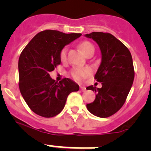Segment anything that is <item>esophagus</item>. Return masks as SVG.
Listing matches in <instances>:
<instances>
[{
  "mask_svg": "<svg viewBox=\"0 0 151 151\" xmlns=\"http://www.w3.org/2000/svg\"><path fill=\"white\" fill-rule=\"evenodd\" d=\"M81 91L83 92H85V91H86V88L84 87V86H81Z\"/></svg>",
  "mask_w": 151,
  "mask_h": 151,
  "instance_id": "obj_1",
  "label": "esophagus"
}]
</instances>
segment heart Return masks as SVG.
<instances>
[{
	"label": "heart",
	"mask_w": 151,
	"mask_h": 151,
	"mask_svg": "<svg viewBox=\"0 0 151 151\" xmlns=\"http://www.w3.org/2000/svg\"><path fill=\"white\" fill-rule=\"evenodd\" d=\"M79 48L85 55L88 54L91 51H94V46L89 41H83V42H82L79 45ZM66 53H67V48L66 47L63 48L62 50L60 51V57L61 60H66ZM87 74L88 70H85V69H74L72 70V76H73V78L77 80L82 79Z\"/></svg>",
	"instance_id": "b5f03b06"
}]
</instances>
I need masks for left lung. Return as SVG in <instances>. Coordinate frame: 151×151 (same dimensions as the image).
Returning <instances> with one entry per match:
<instances>
[{
    "label": "left lung",
    "instance_id": "8db88e82",
    "mask_svg": "<svg viewBox=\"0 0 151 151\" xmlns=\"http://www.w3.org/2000/svg\"><path fill=\"white\" fill-rule=\"evenodd\" d=\"M85 36L94 40L101 50V65L94 78L102 85L101 88L87 87L95 91L96 97L86 106L93 115L106 118L123 106L130 91L134 78L132 57L129 49L110 33L94 32Z\"/></svg>",
    "mask_w": 151,
    "mask_h": 151
}]
</instances>
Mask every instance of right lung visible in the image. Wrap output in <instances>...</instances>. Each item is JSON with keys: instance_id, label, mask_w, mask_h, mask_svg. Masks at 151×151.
<instances>
[{"instance_id": "right-lung-1", "label": "right lung", "mask_w": 151, "mask_h": 151, "mask_svg": "<svg viewBox=\"0 0 151 151\" xmlns=\"http://www.w3.org/2000/svg\"><path fill=\"white\" fill-rule=\"evenodd\" d=\"M80 33L45 30L38 33L26 45L19 58L21 94L31 110L41 116L50 118L59 114L71 92L79 86L70 78L61 82L52 79L49 73L60 64V51L79 38Z\"/></svg>"}]
</instances>
